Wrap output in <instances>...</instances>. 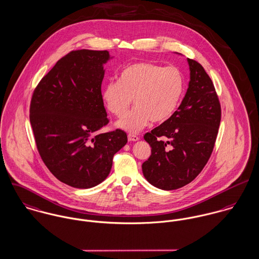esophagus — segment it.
Segmentation results:
<instances>
[{
    "label": "esophagus",
    "instance_id": "esophagus-1",
    "mask_svg": "<svg viewBox=\"0 0 259 259\" xmlns=\"http://www.w3.org/2000/svg\"><path fill=\"white\" fill-rule=\"evenodd\" d=\"M139 137L136 135H133V134L128 135V141H130V142H137V141H139Z\"/></svg>",
    "mask_w": 259,
    "mask_h": 259
}]
</instances>
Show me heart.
Instances as JSON below:
<instances>
[{"label":"heart","mask_w":259,"mask_h":259,"mask_svg":"<svg viewBox=\"0 0 259 259\" xmlns=\"http://www.w3.org/2000/svg\"><path fill=\"white\" fill-rule=\"evenodd\" d=\"M184 77L179 68L151 62H136L125 67L118 81H109L101 93L106 108L116 117L126 114L132 100L135 108L117 122L131 133L138 132L152 120L160 123L177 111L184 92Z\"/></svg>","instance_id":"heart-1"}]
</instances>
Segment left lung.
I'll list each match as a JSON object with an SVG mask.
<instances>
[{
  "instance_id": "8db88e82",
  "label": "left lung",
  "mask_w": 259,
  "mask_h": 259,
  "mask_svg": "<svg viewBox=\"0 0 259 259\" xmlns=\"http://www.w3.org/2000/svg\"><path fill=\"white\" fill-rule=\"evenodd\" d=\"M187 62L190 80L178 110L144 136L152 154L142 164L143 175L162 190L180 188L199 175L219 130L221 105L213 81L198 62L188 58ZM160 137L169 140H159Z\"/></svg>"
}]
</instances>
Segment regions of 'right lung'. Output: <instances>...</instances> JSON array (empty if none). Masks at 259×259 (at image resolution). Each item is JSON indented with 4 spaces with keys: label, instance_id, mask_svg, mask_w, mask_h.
Returning <instances> with one entry per match:
<instances>
[{
    "label": "right lung",
    "instance_id": "1",
    "mask_svg": "<svg viewBox=\"0 0 259 259\" xmlns=\"http://www.w3.org/2000/svg\"><path fill=\"white\" fill-rule=\"evenodd\" d=\"M109 52L77 50L64 56L36 87L30 124L40 157L61 182L91 188L106 179L113 156L127 143L124 131L100 134L108 123L101 97Z\"/></svg>",
    "mask_w": 259,
    "mask_h": 259
}]
</instances>
